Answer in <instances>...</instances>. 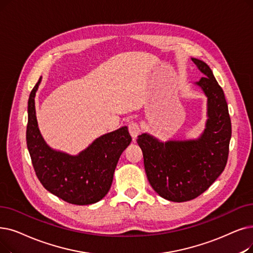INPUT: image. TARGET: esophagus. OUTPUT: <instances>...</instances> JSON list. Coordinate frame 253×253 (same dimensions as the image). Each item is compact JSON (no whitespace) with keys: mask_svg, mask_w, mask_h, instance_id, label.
I'll list each match as a JSON object with an SVG mask.
<instances>
[{"mask_svg":"<svg viewBox=\"0 0 253 253\" xmlns=\"http://www.w3.org/2000/svg\"><path fill=\"white\" fill-rule=\"evenodd\" d=\"M128 129H129V132L131 134V136L133 137V139L139 134L140 132V126L138 123L136 122H130L128 125Z\"/></svg>","mask_w":253,"mask_h":253,"instance_id":"1","label":"esophagus"}]
</instances>
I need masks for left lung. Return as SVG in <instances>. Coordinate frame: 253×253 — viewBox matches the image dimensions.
Instances as JSON below:
<instances>
[{"mask_svg": "<svg viewBox=\"0 0 253 253\" xmlns=\"http://www.w3.org/2000/svg\"><path fill=\"white\" fill-rule=\"evenodd\" d=\"M205 76L197 82L208 97V121L196 140L160 142L147 133L138 136L148 180L161 197L182 203L204 193L224 170L232 122L222 87L209 66L192 59Z\"/></svg>", "mask_w": 253, "mask_h": 253, "instance_id": "8db88e82", "label": "left lung"}]
</instances>
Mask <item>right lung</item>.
Returning a JSON list of instances; mask_svg holds the SVG:
<instances>
[{
  "label": "right lung",
  "instance_id": "obj_1",
  "mask_svg": "<svg viewBox=\"0 0 253 253\" xmlns=\"http://www.w3.org/2000/svg\"><path fill=\"white\" fill-rule=\"evenodd\" d=\"M41 79L31 91L28 102L27 146L40 183L50 193L73 205H91L111 189L119 158L132 140L126 126L97 138L78 156L51 150L43 140L35 115V94Z\"/></svg>",
  "mask_w": 253,
  "mask_h": 253
}]
</instances>
